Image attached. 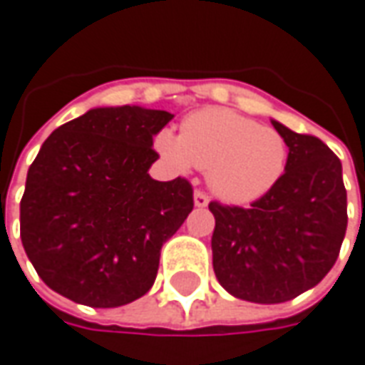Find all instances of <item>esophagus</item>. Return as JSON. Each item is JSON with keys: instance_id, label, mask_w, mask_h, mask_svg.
I'll return each mask as SVG.
<instances>
[{"instance_id": "obj_1", "label": "esophagus", "mask_w": 365, "mask_h": 365, "mask_svg": "<svg viewBox=\"0 0 365 365\" xmlns=\"http://www.w3.org/2000/svg\"><path fill=\"white\" fill-rule=\"evenodd\" d=\"M207 205H208L207 195H205V192H200V190H197V192H195V207L202 208V207H207Z\"/></svg>"}]
</instances>
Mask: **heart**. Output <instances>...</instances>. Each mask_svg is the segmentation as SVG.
Listing matches in <instances>:
<instances>
[{
  "label": "heart",
  "instance_id": "1",
  "mask_svg": "<svg viewBox=\"0 0 365 365\" xmlns=\"http://www.w3.org/2000/svg\"><path fill=\"white\" fill-rule=\"evenodd\" d=\"M155 147L178 173L207 170L212 192L235 205L268 195L288 165V143L278 130L230 109L197 110L182 120L178 137L160 130Z\"/></svg>",
  "mask_w": 365,
  "mask_h": 365
}]
</instances>
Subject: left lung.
I'll use <instances>...</instances> for the list:
<instances>
[{
  "label": "left lung",
  "instance_id": "left-lung-1",
  "mask_svg": "<svg viewBox=\"0 0 365 365\" xmlns=\"http://www.w3.org/2000/svg\"><path fill=\"white\" fill-rule=\"evenodd\" d=\"M272 125L288 143L276 187L248 208L208 205L216 278L256 304L288 302L314 288L338 260L348 226L340 158L318 137Z\"/></svg>",
  "mask_w": 365,
  "mask_h": 365
}]
</instances>
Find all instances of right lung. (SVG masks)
Masks as SVG:
<instances>
[{
  "label": "right lung",
  "instance_id": "1",
  "mask_svg": "<svg viewBox=\"0 0 365 365\" xmlns=\"http://www.w3.org/2000/svg\"><path fill=\"white\" fill-rule=\"evenodd\" d=\"M175 115L97 107L47 137L19 207L25 255L51 290L93 308L149 292L160 248L192 210L187 178L160 182L153 137Z\"/></svg>",
  "mask_w": 365,
  "mask_h": 365
}]
</instances>
